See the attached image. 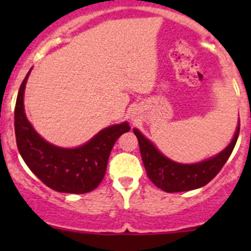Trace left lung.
Segmentation results:
<instances>
[{
    "mask_svg": "<svg viewBox=\"0 0 251 251\" xmlns=\"http://www.w3.org/2000/svg\"><path fill=\"white\" fill-rule=\"evenodd\" d=\"M240 130V119L230 143L215 156L196 163H179L166 157L153 142L137 128L133 132L138 138L139 150L147 176L158 188L166 192H183L207 185L216 176L234 150Z\"/></svg>",
    "mask_w": 251,
    "mask_h": 251,
    "instance_id": "1",
    "label": "left lung"
}]
</instances>
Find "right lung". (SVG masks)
<instances>
[{"label": "right lung", "mask_w": 251, "mask_h": 251, "mask_svg": "<svg viewBox=\"0 0 251 251\" xmlns=\"http://www.w3.org/2000/svg\"><path fill=\"white\" fill-rule=\"evenodd\" d=\"M20 86L15 106V134L22 159L48 187L64 194H86L98 187L115 141L130 129L128 122L99 130L84 145L73 148L55 146L35 130L25 113V88L28 75Z\"/></svg>", "instance_id": "1"}]
</instances>
